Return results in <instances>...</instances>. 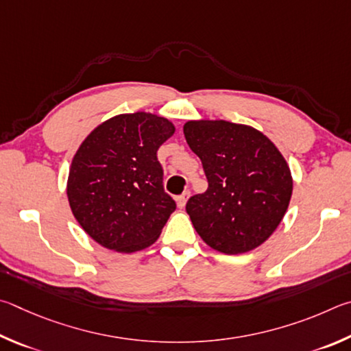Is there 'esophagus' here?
<instances>
[{
  "mask_svg": "<svg viewBox=\"0 0 351 351\" xmlns=\"http://www.w3.org/2000/svg\"><path fill=\"white\" fill-rule=\"evenodd\" d=\"M188 197H189V191H185L182 195H179V197H177V206H179L180 210H182V208H185Z\"/></svg>",
  "mask_w": 351,
  "mask_h": 351,
  "instance_id": "1",
  "label": "esophagus"
}]
</instances>
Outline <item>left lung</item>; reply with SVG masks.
I'll list each match as a JSON object with an SVG mask.
<instances>
[{
	"mask_svg": "<svg viewBox=\"0 0 351 351\" xmlns=\"http://www.w3.org/2000/svg\"><path fill=\"white\" fill-rule=\"evenodd\" d=\"M183 134L204 165L208 189L186 213L208 247L241 254L259 247L284 219L293 194L290 166L256 128L226 120H189Z\"/></svg>",
	"mask_w": 351,
	"mask_h": 351,
	"instance_id": "obj_1",
	"label": "left lung"
}]
</instances>
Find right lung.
<instances>
[{
	"label": "right lung",
	"mask_w": 351,
	"mask_h": 351,
	"mask_svg": "<svg viewBox=\"0 0 351 351\" xmlns=\"http://www.w3.org/2000/svg\"><path fill=\"white\" fill-rule=\"evenodd\" d=\"M174 132L171 120L138 110L103 121L80 145L67 177V200L98 245L129 254L162 234L176 202L163 189L157 151Z\"/></svg>",
	"instance_id": "add662e5"
}]
</instances>
